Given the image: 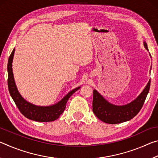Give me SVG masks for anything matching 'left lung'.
<instances>
[{
    "mask_svg": "<svg viewBox=\"0 0 158 158\" xmlns=\"http://www.w3.org/2000/svg\"><path fill=\"white\" fill-rule=\"evenodd\" d=\"M148 50L147 44L143 42ZM151 85V80L137 99L127 105L116 106L108 102L97 90H93V111L100 121L109 124L121 123L130 121L137 115L145 102Z\"/></svg>",
    "mask_w": 158,
    "mask_h": 158,
    "instance_id": "obj_1",
    "label": "left lung"
}]
</instances>
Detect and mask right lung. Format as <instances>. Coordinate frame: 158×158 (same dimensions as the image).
<instances>
[{"label":"right lung","instance_id":"obj_1","mask_svg":"<svg viewBox=\"0 0 158 158\" xmlns=\"http://www.w3.org/2000/svg\"><path fill=\"white\" fill-rule=\"evenodd\" d=\"M15 49L10 54L8 63H7V85L10 94L13 100L19 109V110L26 118L38 122H50L53 121L59 118L60 115L63 114L66 106L67 102L68 101L70 96L75 93L80 87L76 88L75 89L69 92L65 97H64L59 102L54 105L49 106H39L28 102L21 97L15 85L14 76H13L12 63L14 56Z\"/></svg>","mask_w":158,"mask_h":158}]
</instances>
